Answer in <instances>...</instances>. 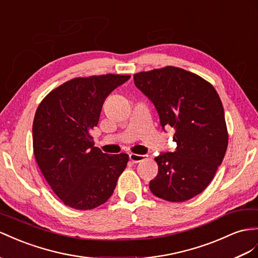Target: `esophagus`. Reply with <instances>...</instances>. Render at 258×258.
Instances as JSON below:
<instances>
[{
  "label": "esophagus",
  "instance_id": "34e87169",
  "mask_svg": "<svg viewBox=\"0 0 258 258\" xmlns=\"http://www.w3.org/2000/svg\"><path fill=\"white\" fill-rule=\"evenodd\" d=\"M146 157H147V156H145V155L131 154V155H130V160H131L132 162L137 163V162H141V161H143V160L146 159Z\"/></svg>",
  "mask_w": 258,
  "mask_h": 258
}]
</instances>
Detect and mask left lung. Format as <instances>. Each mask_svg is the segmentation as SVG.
<instances>
[{
  "label": "left lung",
  "mask_w": 258,
  "mask_h": 258,
  "mask_svg": "<svg viewBox=\"0 0 258 258\" xmlns=\"http://www.w3.org/2000/svg\"><path fill=\"white\" fill-rule=\"evenodd\" d=\"M136 87L154 103L162 130L173 127V153L155 158L158 174L151 193L168 202L201 194L217 172L228 147V131L219 95L194 73L167 66L134 75Z\"/></svg>",
  "instance_id": "obj_1"
}]
</instances>
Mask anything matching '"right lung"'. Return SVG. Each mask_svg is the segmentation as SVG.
<instances>
[{
  "label": "right lung",
  "instance_id": "obj_1",
  "mask_svg": "<svg viewBox=\"0 0 258 258\" xmlns=\"http://www.w3.org/2000/svg\"><path fill=\"white\" fill-rule=\"evenodd\" d=\"M130 75L78 77L45 97L32 124L34 154L51 188L71 208L94 209L107 202L126 168L128 155H109L90 135L103 102Z\"/></svg>",
  "mask_w": 258,
  "mask_h": 258
}]
</instances>
